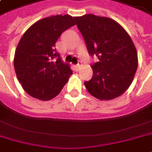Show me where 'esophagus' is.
Listing matches in <instances>:
<instances>
[{
    "label": "esophagus",
    "mask_w": 152,
    "mask_h": 152,
    "mask_svg": "<svg viewBox=\"0 0 152 152\" xmlns=\"http://www.w3.org/2000/svg\"><path fill=\"white\" fill-rule=\"evenodd\" d=\"M81 66H82V62H81V61H79V62H78V64L76 65V68H77V69L79 70V69H80Z\"/></svg>",
    "instance_id": "1"
}]
</instances>
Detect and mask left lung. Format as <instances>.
Here are the masks:
<instances>
[{
    "label": "left lung",
    "instance_id": "8db88e82",
    "mask_svg": "<svg viewBox=\"0 0 152 152\" xmlns=\"http://www.w3.org/2000/svg\"><path fill=\"white\" fill-rule=\"evenodd\" d=\"M88 53L98 61L91 65L92 78L84 84L89 93L100 100L123 94L138 67V56L129 35L113 19L86 14L75 17Z\"/></svg>",
    "mask_w": 152,
    "mask_h": 152
}]
</instances>
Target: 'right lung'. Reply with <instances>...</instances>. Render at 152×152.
Returning a JSON list of instances; mask_svg holds the SVG:
<instances>
[{"mask_svg": "<svg viewBox=\"0 0 152 152\" xmlns=\"http://www.w3.org/2000/svg\"><path fill=\"white\" fill-rule=\"evenodd\" d=\"M66 14L38 20L21 37L14 56V68L23 89L40 100L56 96L72 73L56 49L61 35L75 25Z\"/></svg>", "mask_w": 152, "mask_h": 152, "instance_id": "obj_1", "label": "right lung"}]
</instances>
